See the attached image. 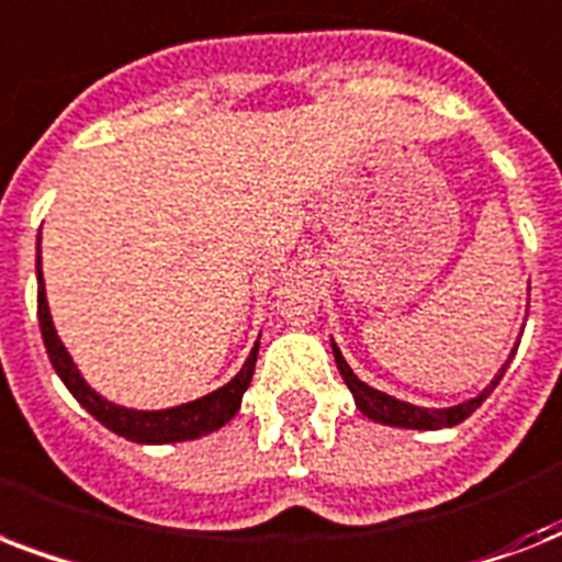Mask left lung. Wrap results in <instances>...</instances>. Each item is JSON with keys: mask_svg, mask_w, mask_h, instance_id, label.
I'll return each mask as SVG.
<instances>
[{"mask_svg": "<svg viewBox=\"0 0 562 562\" xmlns=\"http://www.w3.org/2000/svg\"><path fill=\"white\" fill-rule=\"evenodd\" d=\"M333 356H335V364H338V370H341L344 382H347V387L352 391V400H356V405H359V411L364 414V417L375 419V423H382V426H400V428H449V426H458V423H463V419L470 417L472 411L479 408L481 402L487 400L490 393H493V387L498 384V379L505 375L507 364L502 368V373L490 382V387H484V391L475 396V400H467L461 402V405H452V408H419V405H411V402H402V400H393V396H387V393L375 391V387H370V384H364L359 379V375L352 373L350 364L344 361L341 350L333 344ZM514 359V356H510Z\"/></svg>", "mask_w": 562, "mask_h": 562, "instance_id": "obj_1", "label": "left lung"}]
</instances>
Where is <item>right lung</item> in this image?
Listing matches in <instances>:
<instances>
[{"mask_svg":"<svg viewBox=\"0 0 562 562\" xmlns=\"http://www.w3.org/2000/svg\"><path fill=\"white\" fill-rule=\"evenodd\" d=\"M37 317H40V333H43V344H46L48 359H52V368L57 370V375L64 379V384L69 387L75 400L81 402L83 408L90 411L92 417L99 419L101 426H108L110 431L134 440V443H178V440H194V437H203L221 428L224 423L236 417L238 405H241V396H245L247 384L254 379L256 368V352H259V344H256L250 356H247L245 368L238 370L236 379H229L224 387L206 393L201 400L187 402V405H178V408L166 411H134L122 408V405H113V402L101 400L99 393L92 391L90 384L83 382L78 368L69 359V352L64 350V344L57 338L55 326H52V315H48L46 303V285H43V271H40V254H37Z\"/></svg>","mask_w":562,"mask_h":562,"instance_id":"obj_1","label":"right lung"}]
</instances>
